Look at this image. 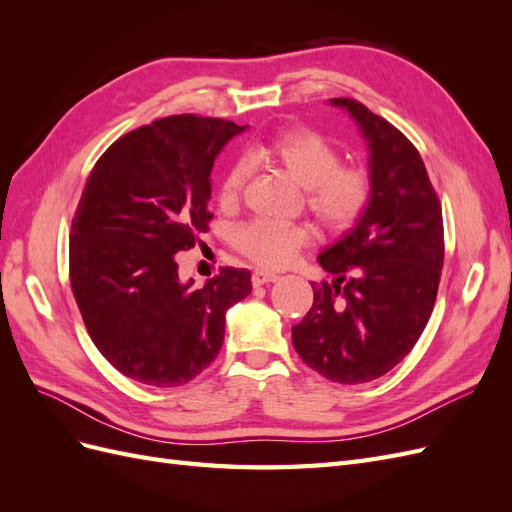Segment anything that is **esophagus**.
<instances>
[{"label":"esophagus","mask_w":512,"mask_h":512,"mask_svg":"<svg viewBox=\"0 0 512 512\" xmlns=\"http://www.w3.org/2000/svg\"><path fill=\"white\" fill-rule=\"evenodd\" d=\"M271 282H277V275L271 273V271L256 269V271L252 273V284H254V286H265V284H271Z\"/></svg>","instance_id":"obj_1"}]
</instances>
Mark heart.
I'll list each match as a JSON object with an SVG mask.
<instances>
[{"label":"heart","instance_id":"1","mask_svg":"<svg viewBox=\"0 0 512 512\" xmlns=\"http://www.w3.org/2000/svg\"><path fill=\"white\" fill-rule=\"evenodd\" d=\"M256 156L282 166L305 188V205L327 232H344L361 220L371 200V179L363 166L342 164V153L320 132L305 126H288L271 134L256 147ZM252 164L247 158L232 160L220 181L218 200L230 209L239 205ZM235 250L260 267L280 269L312 241L303 224H286L271 218H254L232 230Z\"/></svg>","mask_w":512,"mask_h":512}]
</instances>
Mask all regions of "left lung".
<instances>
[{"label": "left lung", "mask_w": 512, "mask_h": 512, "mask_svg": "<svg viewBox=\"0 0 512 512\" xmlns=\"http://www.w3.org/2000/svg\"><path fill=\"white\" fill-rule=\"evenodd\" d=\"M369 147L371 200L361 220L318 256L333 282L312 284L314 305L292 344L320 376L361 384L414 348L436 303L444 262L442 207L421 153L361 102L333 98Z\"/></svg>", "instance_id": "obj_1"}]
</instances>
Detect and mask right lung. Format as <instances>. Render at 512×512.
I'll list each match as a JSON object with an SVG mask.
<instances>
[{"label": "right lung", "mask_w": 512, "mask_h": 512, "mask_svg": "<svg viewBox=\"0 0 512 512\" xmlns=\"http://www.w3.org/2000/svg\"><path fill=\"white\" fill-rule=\"evenodd\" d=\"M245 130L170 115L123 134L91 170L70 235V284L91 342L123 376L149 386L194 380L224 344L228 307L252 292L247 269L203 288L179 280L175 254L209 230L211 168Z\"/></svg>", "instance_id": "obj_1"}]
</instances>
